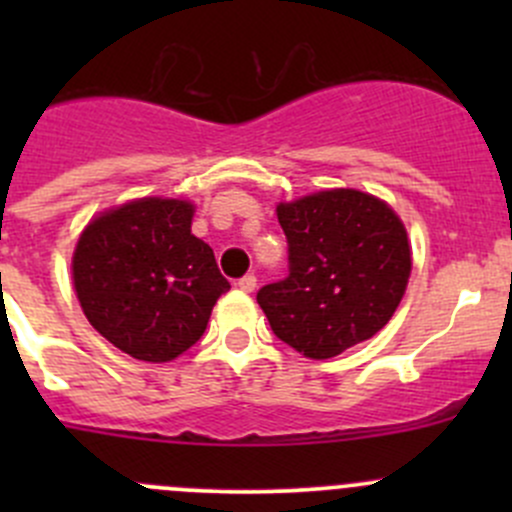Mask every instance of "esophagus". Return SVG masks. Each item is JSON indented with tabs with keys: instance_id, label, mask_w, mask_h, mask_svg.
Instances as JSON below:
<instances>
[{
	"instance_id": "34e87169",
	"label": "esophagus",
	"mask_w": 512,
	"mask_h": 512,
	"mask_svg": "<svg viewBox=\"0 0 512 512\" xmlns=\"http://www.w3.org/2000/svg\"><path fill=\"white\" fill-rule=\"evenodd\" d=\"M255 287H257V277L255 275H245L242 280H237V289H240V292H245V294L255 292Z\"/></svg>"
}]
</instances>
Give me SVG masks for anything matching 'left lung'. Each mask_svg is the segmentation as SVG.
Here are the masks:
<instances>
[{
  "instance_id": "left-lung-1",
  "label": "left lung",
  "mask_w": 512,
  "mask_h": 512,
  "mask_svg": "<svg viewBox=\"0 0 512 512\" xmlns=\"http://www.w3.org/2000/svg\"><path fill=\"white\" fill-rule=\"evenodd\" d=\"M289 277L257 292L272 332L307 359H332L389 324L411 277V240L386 200L329 188L277 205Z\"/></svg>"
}]
</instances>
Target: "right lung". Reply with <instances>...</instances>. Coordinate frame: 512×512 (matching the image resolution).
Returning a JSON list of instances; mask_svg holds the SVG:
<instances>
[{"label": "right lung", "mask_w": 512, "mask_h": 512, "mask_svg": "<svg viewBox=\"0 0 512 512\" xmlns=\"http://www.w3.org/2000/svg\"><path fill=\"white\" fill-rule=\"evenodd\" d=\"M183 198L128 200L94 215L71 257V280L91 327L138 361H173L208 327L230 282L208 242L190 232Z\"/></svg>", "instance_id": "obj_1"}]
</instances>
